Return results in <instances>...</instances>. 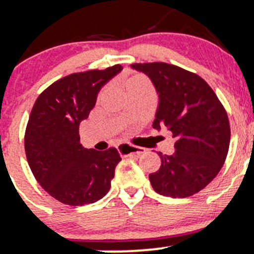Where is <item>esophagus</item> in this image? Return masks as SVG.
<instances>
[{
    "mask_svg": "<svg viewBox=\"0 0 254 254\" xmlns=\"http://www.w3.org/2000/svg\"><path fill=\"white\" fill-rule=\"evenodd\" d=\"M117 149L119 151V154H121V155H124V156L141 155V154H143L145 151L144 148L136 147V145H131V144H127V143L119 144L117 147Z\"/></svg>",
    "mask_w": 254,
    "mask_h": 254,
    "instance_id": "esophagus-1",
    "label": "esophagus"
}]
</instances>
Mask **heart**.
<instances>
[{
	"label": "heart",
	"instance_id": "1",
	"mask_svg": "<svg viewBox=\"0 0 254 254\" xmlns=\"http://www.w3.org/2000/svg\"><path fill=\"white\" fill-rule=\"evenodd\" d=\"M137 86H149L148 78L142 74H133L130 77H127L124 82V87L127 90Z\"/></svg>",
	"mask_w": 254,
	"mask_h": 254
}]
</instances>
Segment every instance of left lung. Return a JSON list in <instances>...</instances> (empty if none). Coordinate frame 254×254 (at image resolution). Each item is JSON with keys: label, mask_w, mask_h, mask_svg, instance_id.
<instances>
[{"label": "left lung", "mask_w": 254, "mask_h": 254, "mask_svg": "<svg viewBox=\"0 0 254 254\" xmlns=\"http://www.w3.org/2000/svg\"><path fill=\"white\" fill-rule=\"evenodd\" d=\"M159 93L153 127H167L176 151L162 155L159 171L149 174L162 196L185 198L203 190L217 176L229 149L228 116L217 95L202 77L164 62L133 63Z\"/></svg>", "instance_id": "left-lung-1"}]
</instances>
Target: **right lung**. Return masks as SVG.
<instances>
[{
	"mask_svg": "<svg viewBox=\"0 0 254 254\" xmlns=\"http://www.w3.org/2000/svg\"><path fill=\"white\" fill-rule=\"evenodd\" d=\"M64 76L40 93L25 132V151L37 182L61 203L78 206L94 203L110 191L121 155L116 148L86 149L80 143V123L88 118L101 87L122 70Z\"/></svg>",
	"mask_w": 254,
	"mask_h": 254,
	"instance_id": "add662e5",
	"label": "right lung"
}]
</instances>
